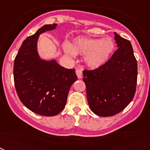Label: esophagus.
Here are the masks:
<instances>
[{
    "label": "esophagus",
    "mask_w": 150,
    "mask_h": 150,
    "mask_svg": "<svg viewBox=\"0 0 150 150\" xmlns=\"http://www.w3.org/2000/svg\"><path fill=\"white\" fill-rule=\"evenodd\" d=\"M75 73H76V75H77V77L79 79H81L82 77V71L81 70H79V69H77L76 71H75Z\"/></svg>",
    "instance_id": "34e87169"
}]
</instances>
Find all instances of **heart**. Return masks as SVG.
<instances>
[{
    "instance_id": "b5f03b06",
    "label": "heart",
    "mask_w": 150,
    "mask_h": 150,
    "mask_svg": "<svg viewBox=\"0 0 150 150\" xmlns=\"http://www.w3.org/2000/svg\"><path fill=\"white\" fill-rule=\"evenodd\" d=\"M112 39L90 38L79 36L73 40L70 46L65 45L64 50L70 56L75 55L84 56V62L91 69H97L109 60L114 50Z\"/></svg>"
}]
</instances>
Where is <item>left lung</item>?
Wrapping results in <instances>:
<instances>
[{
  "label": "left lung",
  "mask_w": 150,
  "mask_h": 150,
  "mask_svg": "<svg viewBox=\"0 0 150 150\" xmlns=\"http://www.w3.org/2000/svg\"><path fill=\"white\" fill-rule=\"evenodd\" d=\"M117 50L103 66L83 71L91 110L100 117L120 113L133 100L137 81V62L129 40L114 33Z\"/></svg>",
  "instance_id": "obj_1"
}]
</instances>
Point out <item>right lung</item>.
<instances>
[{
	"label": "right lung",
	"mask_w": 150,
	"mask_h": 150,
	"mask_svg": "<svg viewBox=\"0 0 150 150\" xmlns=\"http://www.w3.org/2000/svg\"><path fill=\"white\" fill-rule=\"evenodd\" d=\"M46 24L23 42L13 64L17 95L31 111L42 116L57 115L65 108L71 85L77 80L75 69L59 65L56 59H43L37 50L40 35L56 29Z\"/></svg>",
	"instance_id": "right-lung-1"
}]
</instances>
